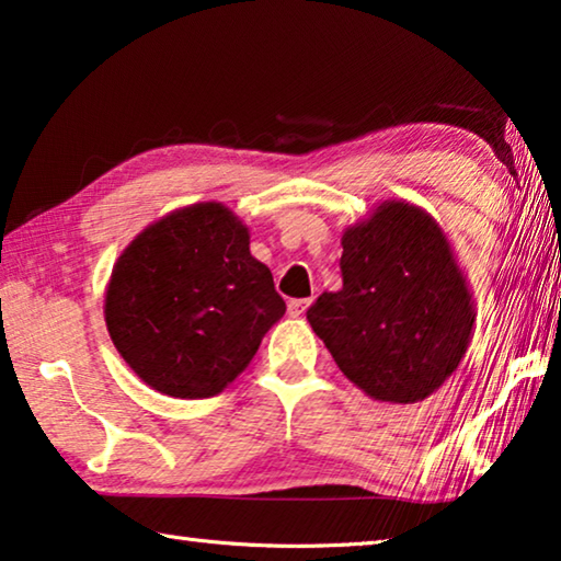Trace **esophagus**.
Here are the masks:
<instances>
[{"label":"esophagus","instance_id":"34e87169","mask_svg":"<svg viewBox=\"0 0 561 561\" xmlns=\"http://www.w3.org/2000/svg\"><path fill=\"white\" fill-rule=\"evenodd\" d=\"M307 307H309V299H291L289 301V314L291 317H305Z\"/></svg>","mask_w":561,"mask_h":561}]
</instances>
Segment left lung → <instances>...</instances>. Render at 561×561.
Masks as SVG:
<instances>
[{
	"mask_svg": "<svg viewBox=\"0 0 561 561\" xmlns=\"http://www.w3.org/2000/svg\"><path fill=\"white\" fill-rule=\"evenodd\" d=\"M342 289L307 319L344 377L389 404L422 402L459 367L474 329V295L430 211L379 202L342 234Z\"/></svg>",
	"mask_w": 561,
	"mask_h": 561,
	"instance_id": "8db88e82",
	"label": "left lung"
}]
</instances>
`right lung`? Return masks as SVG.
<instances>
[{"mask_svg":"<svg viewBox=\"0 0 561 561\" xmlns=\"http://www.w3.org/2000/svg\"><path fill=\"white\" fill-rule=\"evenodd\" d=\"M287 312L249 227L221 202L157 219L124 247L104 322L131 371L174 399L215 397L242 375Z\"/></svg>","mask_w":561,"mask_h":561,"instance_id":"right-lung-1","label":"right lung"}]
</instances>
